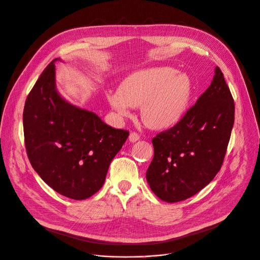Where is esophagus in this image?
I'll use <instances>...</instances> for the list:
<instances>
[{"mask_svg":"<svg viewBox=\"0 0 260 260\" xmlns=\"http://www.w3.org/2000/svg\"><path fill=\"white\" fill-rule=\"evenodd\" d=\"M128 139H129L131 142H133V143H134V142H137V141L140 139V136H139V134H137V133L133 132V133H131V134H129Z\"/></svg>","mask_w":260,"mask_h":260,"instance_id":"34e87169","label":"esophagus"}]
</instances>
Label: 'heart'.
Listing matches in <instances>:
<instances>
[{
  "label": "heart",
  "instance_id": "b5f03b06",
  "mask_svg": "<svg viewBox=\"0 0 260 260\" xmlns=\"http://www.w3.org/2000/svg\"><path fill=\"white\" fill-rule=\"evenodd\" d=\"M193 93L191 79L171 67H152L127 76L118 91L108 92L107 101L122 118L131 108L141 106L143 122L153 129L174 126L184 116Z\"/></svg>",
  "mask_w": 260,
  "mask_h": 260
}]
</instances>
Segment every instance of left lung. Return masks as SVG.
Returning <instances> with one entry per match:
<instances>
[{
	"label": "left lung",
	"mask_w": 260,
	"mask_h": 260,
	"mask_svg": "<svg viewBox=\"0 0 260 260\" xmlns=\"http://www.w3.org/2000/svg\"><path fill=\"white\" fill-rule=\"evenodd\" d=\"M234 123V102L219 67L210 86L173 127L152 139L154 155L146 172L162 201L185 200L220 171Z\"/></svg>",
	"instance_id": "left-lung-1"
}]
</instances>
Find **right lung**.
I'll list each match as a JSON object with an SVG mask.
<instances>
[{"label":"right lung","mask_w":260,"mask_h":260,"mask_svg":"<svg viewBox=\"0 0 260 260\" xmlns=\"http://www.w3.org/2000/svg\"><path fill=\"white\" fill-rule=\"evenodd\" d=\"M53 60L26 100L25 145L34 170L57 193L84 200L101 190L110 164L129 133L106 124L57 92Z\"/></svg>","instance_id":"right-lung-1"}]
</instances>
